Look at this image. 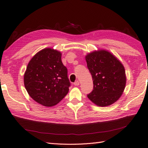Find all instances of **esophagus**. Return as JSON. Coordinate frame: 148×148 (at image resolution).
Masks as SVG:
<instances>
[{
	"mask_svg": "<svg viewBox=\"0 0 148 148\" xmlns=\"http://www.w3.org/2000/svg\"><path fill=\"white\" fill-rule=\"evenodd\" d=\"M74 85L75 86H78V85H79V82L78 81L74 82Z\"/></svg>",
	"mask_w": 148,
	"mask_h": 148,
	"instance_id": "34e87169",
	"label": "esophagus"
}]
</instances>
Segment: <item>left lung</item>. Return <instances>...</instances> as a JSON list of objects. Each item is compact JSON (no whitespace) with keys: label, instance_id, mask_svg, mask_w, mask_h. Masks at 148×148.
I'll return each mask as SVG.
<instances>
[{"label":"left lung","instance_id":"left-lung-1","mask_svg":"<svg viewBox=\"0 0 148 148\" xmlns=\"http://www.w3.org/2000/svg\"><path fill=\"white\" fill-rule=\"evenodd\" d=\"M93 80V90L87 95L96 106L107 107L121 97L126 85L124 66L111 52L98 49L85 56Z\"/></svg>","mask_w":148,"mask_h":148}]
</instances>
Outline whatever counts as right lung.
<instances>
[{
	"mask_svg": "<svg viewBox=\"0 0 148 148\" xmlns=\"http://www.w3.org/2000/svg\"><path fill=\"white\" fill-rule=\"evenodd\" d=\"M61 56L60 51L43 48L32 57L24 74L28 95L43 106H56L69 92L70 82Z\"/></svg>",
	"mask_w": 148,
	"mask_h": 148,
	"instance_id": "right-lung-1",
	"label": "right lung"
}]
</instances>
